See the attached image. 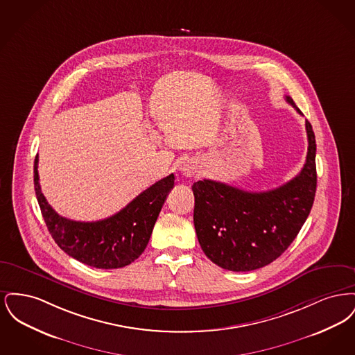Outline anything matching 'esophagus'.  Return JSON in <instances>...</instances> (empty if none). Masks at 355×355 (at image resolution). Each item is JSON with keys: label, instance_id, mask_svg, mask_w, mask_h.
Returning <instances> with one entry per match:
<instances>
[{"label": "esophagus", "instance_id": "1", "mask_svg": "<svg viewBox=\"0 0 355 355\" xmlns=\"http://www.w3.org/2000/svg\"><path fill=\"white\" fill-rule=\"evenodd\" d=\"M180 171L185 175V177H191L197 173V165L191 161H185L180 165Z\"/></svg>", "mask_w": 355, "mask_h": 355}]
</instances>
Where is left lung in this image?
Wrapping results in <instances>:
<instances>
[{
	"label": "left lung",
	"instance_id": "obj_1",
	"mask_svg": "<svg viewBox=\"0 0 355 355\" xmlns=\"http://www.w3.org/2000/svg\"><path fill=\"white\" fill-rule=\"evenodd\" d=\"M286 101L300 113L293 98ZM307 155L291 181L269 191H245L211 180L194 182V227L206 257L222 269L252 271L275 261L298 236L317 190L315 135L306 121Z\"/></svg>",
	"mask_w": 355,
	"mask_h": 355
}]
</instances>
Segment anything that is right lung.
I'll return each instance as SVG.
<instances>
[{
  "instance_id": "right-lung-1",
  "label": "right lung",
  "mask_w": 355,
  "mask_h": 355,
  "mask_svg": "<svg viewBox=\"0 0 355 355\" xmlns=\"http://www.w3.org/2000/svg\"><path fill=\"white\" fill-rule=\"evenodd\" d=\"M37 169L38 155L34 159V190L54 242L71 258L97 269L128 266L144 253L162 205L174 186V174H170L144 190L114 216L80 222L55 213L41 191Z\"/></svg>"
}]
</instances>
